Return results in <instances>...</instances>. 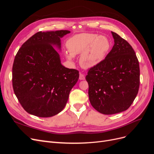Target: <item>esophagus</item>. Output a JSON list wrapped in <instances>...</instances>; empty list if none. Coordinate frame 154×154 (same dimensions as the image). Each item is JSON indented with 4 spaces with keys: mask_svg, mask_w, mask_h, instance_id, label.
I'll return each mask as SVG.
<instances>
[{
    "mask_svg": "<svg viewBox=\"0 0 154 154\" xmlns=\"http://www.w3.org/2000/svg\"><path fill=\"white\" fill-rule=\"evenodd\" d=\"M85 76L83 75V74H82V73H80V77H79V79H80V80H85Z\"/></svg>",
    "mask_w": 154,
    "mask_h": 154,
    "instance_id": "34e87169",
    "label": "esophagus"
}]
</instances>
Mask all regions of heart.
Returning <instances> with one entry per match:
<instances>
[{"label": "heart", "mask_w": 154, "mask_h": 154, "mask_svg": "<svg viewBox=\"0 0 154 154\" xmlns=\"http://www.w3.org/2000/svg\"><path fill=\"white\" fill-rule=\"evenodd\" d=\"M69 52L66 53L69 60L74 55L82 53L80 63L82 67L90 69L97 66L106 58L110 48L109 39L104 35L94 33L76 34L67 41Z\"/></svg>", "instance_id": "heart-1"}]
</instances>
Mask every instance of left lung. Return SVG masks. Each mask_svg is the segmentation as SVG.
<instances>
[{"label": "left lung", "mask_w": 154, "mask_h": 154, "mask_svg": "<svg viewBox=\"0 0 154 154\" xmlns=\"http://www.w3.org/2000/svg\"><path fill=\"white\" fill-rule=\"evenodd\" d=\"M114 45L105 60L86 76L91 104L109 115L127 110L138 93L140 70L132 46L112 31Z\"/></svg>", "instance_id": "obj_1"}]
</instances>
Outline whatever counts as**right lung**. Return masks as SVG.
<instances>
[{
  "instance_id": "right-lung-1",
  "label": "right lung",
  "mask_w": 154,
  "mask_h": 154,
  "mask_svg": "<svg viewBox=\"0 0 154 154\" xmlns=\"http://www.w3.org/2000/svg\"><path fill=\"white\" fill-rule=\"evenodd\" d=\"M68 30L38 32L17 53L12 69L13 91L24 109L40 118L52 117L66 106L79 72L61 63L55 48Z\"/></svg>"
}]
</instances>
